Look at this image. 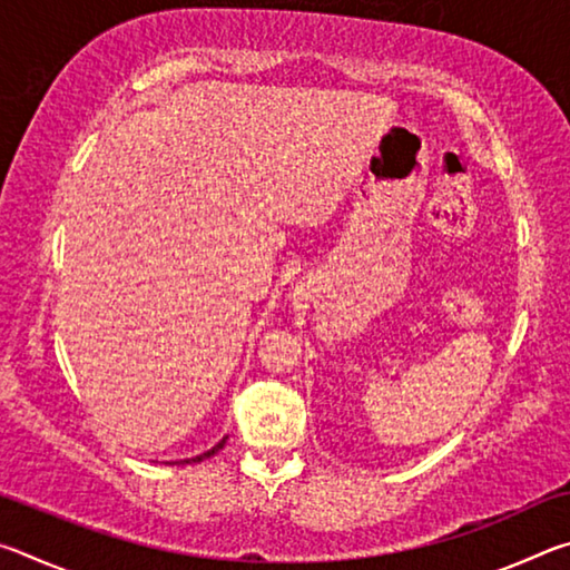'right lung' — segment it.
<instances>
[{"label": "right lung", "mask_w": 570, "mask_h": 570, "mask_svg": "<svg viewBox=\"0 0 570 570\" xmlns=\"http://www.w3.org/2000/svg\"><path fill=\"white\" fill-rule=\"evenodd\" d=\"M226 440H228V438H224V440H220V442H216V445H214V448H210V450H206V452H200V455H196V458H190V460H180V462H200V460H206V458H210V455H216V452H218L220 448H224V445H226Z\"/></svg>", "instance_id": "right-lung-1"}]
</instances>
